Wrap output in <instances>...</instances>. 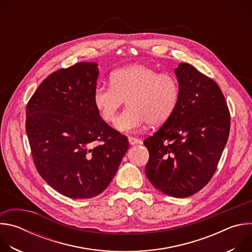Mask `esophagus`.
Returning a JSON list of instances; mask_svg holds the SVG:
<instances>
[{
	"mask_svg": "<svg viewBox=\"0 0 252 252\" xmlns=\"http://www.w3.org/2000/svg\"><path fill=\"white\" fill-rule=\"evenodd\" d=\"M128 141H129V143H130L131 146L136 145V143H139V142H140V140H139L138 138H135V137H132V136H129V137H128Z\"/></svg>",
	"mask_w": 252,
	"mask_h": 252,
	"instance_id": "1",
	"label": "esophagus"
}]
</instances>
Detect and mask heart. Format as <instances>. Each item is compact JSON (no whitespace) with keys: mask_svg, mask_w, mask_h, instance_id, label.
<instances>
[{"mask_svg":"<svg viewBox=\"0 0 252 252\" xmlns=\"http://www.w3.org/2000/svg\"><path fill=\"white\" fill-rule=\"evenodd\" d=\"M110 82L111 87L94 89L93 101L100 119L112 124L126 100L127 107L116 123L120 131H133L148 123L163 124L177 104V80L151 65L134 63L119 68L111 75Z\"/></svg>","mask_w":252,"mask_h":252,"instance_id":"1","label":"heart"}]
</instances>
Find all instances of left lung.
I'll return each mask as SVG.
<instances>
[{
  "mask_svg": "<svg viewBox=\"0 0 252 252\" xmlns=\"http://www.w3.org/2000/svg\"><path fill=\"white\" fill-rule=\"evenodd\" d=\"M174 73L177 104L143 143L150 153L146 174L151 184L166 195L184 198L204 188L217 170L229 134L230 115L213 80L187 63H179Z\"/></svg>",
  "mask_w": 252,
  "mask_h": 252,
  "instance_id": "1",
  "label": "left lung"
}]
</instances>
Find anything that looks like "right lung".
Here are the masks:
<instances>
[{"label": "right lung", "mask_w": 252, "mask_h": 252, "mask_svg": "<svg viewBox=\"0 0 252 252\" xmlns=\"http://www.w3.org/2000/svg\"><path fill=\"white\" fill-rule=\"evenodd\" d=\"M97 77V63L92 62L59 69L27 104L34 165L50 187L69 198L100 194L128 150L126 136L103 122L94 105Z\"/></svg>", "instance_id": "right-lung-1"}]
</instances>
